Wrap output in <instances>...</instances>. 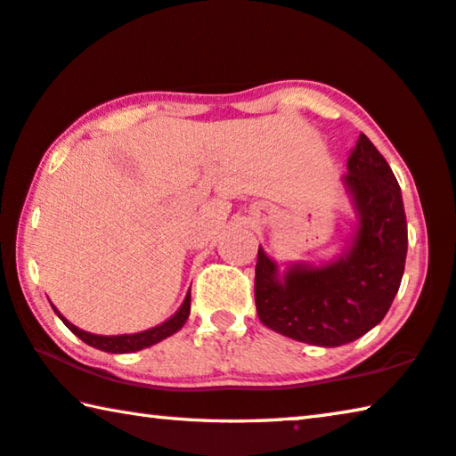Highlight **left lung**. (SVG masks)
Masks as SVG:
<instances>
[{
	"label": "left lung",
	"instance_id": "8db88e82",
	"mask_svg": "<svg viewBox=\"0 0 456 456\" xmlns=\"http://www.w3.org/2000/svg\"><path fill=\"white\" fill-rule=\"evenodd\" d=\"M346 183L362 222L352 250L323 268L290 266L285 277L258 248L255 301L273 331L313 346L338 347L376 327L404 274L408 228L400 185L363 135L347 158Z\"/></svg>",
	"mask_w": 456,
	"mask_h": 456
}]
</instances>
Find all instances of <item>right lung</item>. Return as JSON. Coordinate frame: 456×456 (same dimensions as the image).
Here are the masks:
<instances>
[{"label":"right lung","mask_w":456,"mask_h":456,"mask_svg":"<svg viewBox=\"0 0 456 456\" xmlns=\"http://www.w3.org/2000/svg\"><path fill=\"white\" fill-rule=\"evenodd\" d=\"M190 303H191V295L188 293L182 307H179L175 311V315L169 317L166 323H161L158 327H151V330L141 331V333L110 335V338H107V335H93V333L82 331V330H78V327H74L72 323H69V321L60 315L56 309L54 311L58 313V317L62 319V323L69 327V330L74 335H77V338H80L82 341L88 343V346H93L96 349H102V352H109V354H129V352H139V349L153 346V343L166 339V338H169V335H174L177 330H182L185 321H188V315H190Z\"/></svg>","instance_id":"right-lung-1"}]
</instances>
